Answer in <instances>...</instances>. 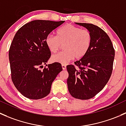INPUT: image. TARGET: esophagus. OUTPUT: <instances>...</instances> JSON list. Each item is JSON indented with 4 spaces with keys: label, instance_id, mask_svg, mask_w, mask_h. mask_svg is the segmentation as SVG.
Segmentation results:
<instances>
[{
    "label": "esophagus",
    "instance_id": "esophagus-1",
    "mask_svg": "<svg viewBox=\"0 0 126 126\" xmlns=\"http://www.w3.org/2000/svg\"><path fill=\"white\" fill-rule=\"evenodd\" d=\"M62 68H63V70H66V65L64 64H63L62 65Z\"/></svg>",
    "mask_w": 126,
    "mask_h": 126
}]
</instances>
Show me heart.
Masks as SVG:
<instances>
[{
	"label": "heart",
	"mask_w": 126,
	"mask_h": 126,
	"mask_svg": "<svg viewBox=\"0 0 126 126\" xmlns=\"http://www.w3.org/2000/svg\"><path fill=\"white\" fill-rule=\"evenodd\" d=\"M92 41V34L87 30H82L71 24H67L57 31V36L49 34L45 38L48 50L56 53L64 46V51L53 55L54 63L66 64L74 58H83L90 49Z\"/></svg>",
	"instance_id": "heart-1"
}]
</instances>
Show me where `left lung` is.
Listing matches in <instances>:
<instances>
[{"label": "left lung", "mask_w": 126, "mask_h": 126, "mask_svg": "<svg viewBox=\"0 0 126 126\" xmlns=\"http://www.w3.org/2000/svg\"><path fill=\"white\" fill-rule=\"evenodd\" d=\"M91 33L90 49L80 60L67 66L68 89L76 99H89L101 91L110 78L115 58V50L107 33L92 24L75 23Z\"/></svg>", "instance_id": "obj_1"}]
</instances>
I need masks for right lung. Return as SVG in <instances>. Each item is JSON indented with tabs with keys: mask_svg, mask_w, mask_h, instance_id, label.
Segmentation results:
<instances>
[{
	"mask_svg": "<svg viewBox=\"0 0 126 126\" xmlns=\"http://www.w3.org/2000/svg\"><path fill=\"white\" fill-rule=\"evenodd\" d=\"M63 22L33 20L16 33L9 50L11 79L18 91L26 98L39 99L47 96L54 79L63 70L58 63L41 68L51 56L45 38Z\"/></svg>",
	"mask_w": 126,
	"mask_h": 126,
	"instance_id": "right-lung-1",
	"label": "right lung"
}]
</instances>
